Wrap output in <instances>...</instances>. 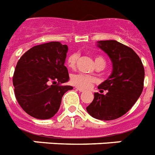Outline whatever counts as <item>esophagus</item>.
<instances>
[{
  "instance_id": "34e87169",
  "label": "esophagus",
  "mask_w": 155,
  "mask_h": 155,
  "mask_svg": "<svg viewBox=\"0 0 155 155\" xmlns=\"http://www.w3.org/2000/svg\"><path fill=\"white\" fill-rule=\"evenodd\" d=\"M77 90H78L79 92H84V91H85V90H83V89H81V88H77Z\"/></svg>"
}]
</instances>
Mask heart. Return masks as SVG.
<instances>
[{
    "label": "heart",
    "instance_id": "b5f03b06",
    "mask_svg": "<svg viewBox=\"0 0 155 155\" xmlns=\"http://www.w3.org/2000/svg\"><path fill=\"white\" fill-rule=\"evenodd\" d=\"M78 60V54L77 53L70 54L67 58L68 67L70 68V69H74L76 67ZM95 63L97 65L99 64H103L105 65H106V60L103 57L96 56L95 57ZM71 82L73 85H76L78 87L82 88V89H88V88L91 87L94 84L96 83L97 80L94 77L89 76L86 74H74L71 77Z\"/></svg>",
    "mask_w": 155,
    "mask_h": 155
}]
</instances>
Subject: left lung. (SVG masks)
<instances>
[{"label": "left lung", "mask_w": 155, "mask_h": 155, "mask_svg": "<svg viewBox=\"0 0 155 155\" xmlns=\"http://www.w3.org/2000/svg\"><path fill=\"white\" fill-rule=\"evenodd\" d=\"M97 46L108 54L113 72L98 86L100 93L86 107L93 117L103 121L117 119L128 112L143 90L145 70L138 55L130 47L114 40L100 41Z\"/></svg>", "instance_id": "left-lung-1"}]
</instances>
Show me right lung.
Wrapping results in <instances>:
<instances>
[{
	"mask_svg": "<svg viewBox=\"0 0 155 155\" xmlns=\"http://www.w3.org/2000/svg\"><path fill=\"white\" fill-rule=\"evenodd\" d=\"M68 46L51 41L32 47L17 61L13 77L15 97L23 110L49 119L59 110L65 92L73 89L65 66Z\"/></svg>",
	"mask_w": 155,
	"mask_h": 155,
	"instance_id": "1",
	"label": "right lung"
}]
</instances>
